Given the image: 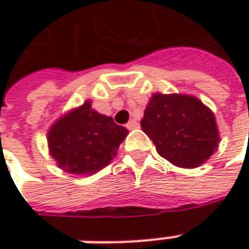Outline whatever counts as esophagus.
Masks as SVG:
<instances>
[{"label": "esophagus", "mask_w": 249, "mask_h": 249, "mask_svg": "<svg viewBox=\"0 0 249 249\" xmlns=\"http://www.w3.org/2000/svg\"><path fill=\"white\" fill-rule=\"evenodd\" d=\"M139 122H137V120H134V119H131L129 122V123H127V124H126V127H127V129L129 130H133V129H139Z\"/></svg>", "instance_id": "1"}]
</instances>
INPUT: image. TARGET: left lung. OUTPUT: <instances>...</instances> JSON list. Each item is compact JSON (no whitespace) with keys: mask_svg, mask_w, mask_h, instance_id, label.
I'll return each mask as SVG.
<instances>
[{"mask_svg":"<svg viewBox=\"0 0 249 249\" xmlns=\"http://www.w3.org/2000/svg\"><path fill=\"white\" fill-rule=\"evenodd\" d=\"M141 129L162 158L186 169L202 165L219 144L215 115L196 97L186 94H154Z\"/></svg>","mask_w":249,"mask_h":249,"instance_id":"left-lung-1","label":"left lung"}]
</instances>
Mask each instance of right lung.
<instances>
[{
    "mask_svg": "<svg viewBox=\"0 0 249 249\" xmlns=\"http://www.w3.org/2000/svg\"><path fill=\"white\" fill-rule=\"evenodd\" d=\"M127 129L91 109L87 101L56 120L48 131V148L56 165L73 175H90L109 165Z\"/></svg>",
    "mask_w": 249,
    "mask_h": 249,
    "instance_id": "right-lung-1",
    "label": "right lung"
}]
</instances>
